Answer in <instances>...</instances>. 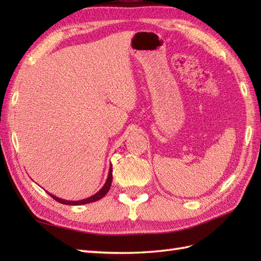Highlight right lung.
<instances>
[{"instance_id": "right-lung-1", "label": "right lung", "mask_w": 261, "mask_h": 261, "mask_svg": "<svg viewBox=\"0 0 261 261\" xmlns=\"http://www.w3.org/2000/svg\"><path fill=\"white\" fill-rule=\"evenodd\" d=\"M111 184H112V165H111V168H110V171H109V176H108V179L107 181H105L104 186L99 190L96 194H94L93 196L91 197H87L85 199H82V201H66V199H62L59 197H56L51 195L50 193H48L49 195H50L54 199H56L57 202L62 203V204H66V205H82V204H88V203H92V202H96L98 201V199H101L103 196H105V194H107L110 190L111 187Z\"/></svg>"}]
</instances>
